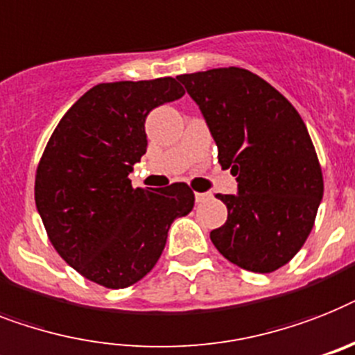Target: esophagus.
I'll return each instance as SVG.
<instances>
[{
	"mask_svg": "<svg viewBox=\"0 0 355 355\" xmlns=\"http://www.w3.org/2000/svg\"><path fill=\"white\" fill-rule=\"evenodd\" d=\"M196 203H203V201H207V199L210 198V194H207V192H196Z\"/></svg>",
	"mask_w": 355,
	"mask_h": 355,
	"instance_id": "obj_1",
	"label": "esophagus"
}]
</instances>
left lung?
<instances>
[{"label":"left lung","instance_id":"left-lung-1","mask_svg":"<svg viewBox=\"0 0 355 355\" xmlns=\"http://www.w3.org/2000/svg\"><path fill=\"white\" fill-rule=\"evenodd\" d=\"M198 103L223 168L237 175L214 247L245 270L268 274L292 259L323 199L318 154L292 103L250 70L228 67L178 76Z\"/></svg>","mask_w":355,"mask_h":355}]
</instances>
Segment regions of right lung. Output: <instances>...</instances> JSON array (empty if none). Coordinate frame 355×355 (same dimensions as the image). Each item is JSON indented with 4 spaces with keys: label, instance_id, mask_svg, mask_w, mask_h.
Returning a JSON list of instances; mask_svg holds the SVG:
<instances>
[{
    "label": "right lung",
    "instance_id": "right-lung-1",
    "mask_svg": "<svg viewBox=\"0 0 355 355\" xmlns=\"http://www.w3.org/2000/svg\"><path fill=\"white\" fill-rule=\"evenodd\" d=\"M184 94L174 78L99 83L61 118L36 172V209L49 239L87 279L127 288L154 268L175 218L194 209L184 183L134 189L152 108Z\"/></svg>",
    "mask_w": 355,
    "mask_h": 355
}]
</instances>
